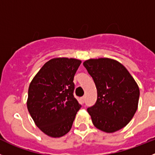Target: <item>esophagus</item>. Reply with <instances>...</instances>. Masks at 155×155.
<instances>
[{"label":"esophagus","mask_w":155,"mask_h":155,"mask_svg":"<svg viewBox=\"0 0 155 155\" xmlns=\"http://www.w3.org/2000/svg\"><path fill=\"white\" fill-rule=\"evenodd\" d=\"M85 100H86V96H83V97L81 98V101H82V103H84Z\"/></svg>","instance_id":"esophagus-1"}]
</instances>
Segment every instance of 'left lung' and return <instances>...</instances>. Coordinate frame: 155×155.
Returning a JSON list of instances; mask_svg holds the SVG:
<instances>
[{
  "mask_svg": "<svg viewBox=\"0 0 155 155\" xmlns=\"http://www.w3.org/2000/svg\"><path fill=\"white\" fill-rule=\"evenodd\" d=\"M83 66L93 79L97 101L87 108L95 128L106 133L128 125L138 108L139 88L126 68L109 58L89 59Z\"/></svg>",
  "mask_w": 155,
  "mask_h": 155,
  "instance_id": "left-lung-1",
  "label": "left lung"
}]
</instances>
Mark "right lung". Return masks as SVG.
Masks as SVG:
<instances>
[{"label": "right lung", "instance_id": "right-lung-1", "mask_svg": "<svg viewBox=\"0 0 155 155\" xmlns=\"http://www.w3.org/2000/svg\"><path fill=\"white\" fill-rule=\"evenodd\" d=\"M81 60L54 58L45 63L30 82L27 109L36 125L48 136L70 131L81 105L73 95V79Z\"/></svg>", "mask_w": 155, "mask_h": 155}]
</instances>
